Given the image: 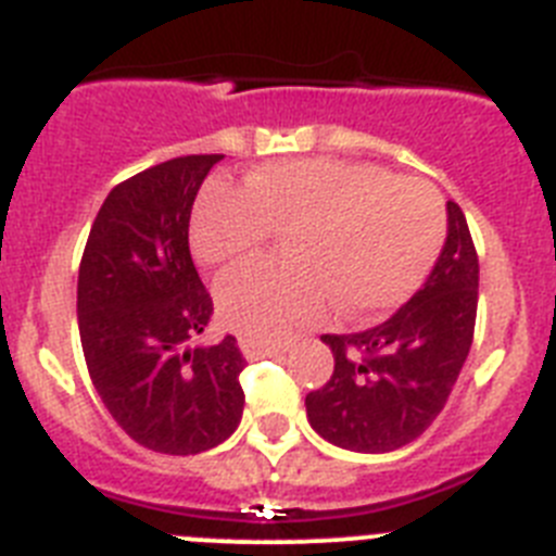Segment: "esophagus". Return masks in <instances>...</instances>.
<instances>
[{"label":"esophagus","instance_id":"34e87169","mask_svg":"<svg viewBox=\"0 0 556 556\" xmlns=\"http://www.w3.org/2000/svg\"><path fill=\"white\" fill-rule=\"evenodd\" d=\"M239 348H242V353L248 358L275 356V353L289 351L287 342H264V339H253V337H239Z\"/></svg>","mask_w":556,"mask_h":556}]
</instances>
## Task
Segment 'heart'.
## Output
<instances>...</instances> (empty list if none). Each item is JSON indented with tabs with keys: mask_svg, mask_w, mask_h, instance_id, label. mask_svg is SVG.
Returning a JSON list of instances; mask_svg holds the SVG:
<instances>
[{
	"mask_svg": "<svg viewBox=\"0 0 556 556\" xmlns=\"http://www.w3.org/2000/svg\"><path fill=\"white\" fill-rule=\"evenodd\" d=\"M273 233H287V262L242 264L217 281L225 326L264 342L320 320L328 298L351 317L404 303L443 242V203L384 166L301 159L258 166L242 191L208 184L191 211V250L211 267L262 253Z\"/></svg>",
	"mask_w": 556,
	"mask_h": 556,
	"instance_id": "obj_1",
	"label": "heart"
}]
</instances>
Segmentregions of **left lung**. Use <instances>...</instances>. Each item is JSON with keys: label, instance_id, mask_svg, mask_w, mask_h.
Wrapping results in <instances>:
<instances>
[{"label": "left lung", "instance_id": "1", "mask_svg": "<svg viewBox=\"0 0 556 556\" xmlns=\"http://www.w3.org/2000/svg\"><path fill=\"white\" fill-rule=\"evenodd\" d=\"M445 208L448 236L424 287L381 326L323 337L333 372L306 395V417L337 448H404L434 424L459 378L473 342L479 258L459 205Z\"/></svg>", "mask_w": 556, "mask_h": 556}]
</instances>
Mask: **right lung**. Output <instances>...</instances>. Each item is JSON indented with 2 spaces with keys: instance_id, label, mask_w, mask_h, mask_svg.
<instances>
[{
  "instance_id": "add662e5",
  "label": "right lung",
  "mask_w": 556,
  "mask_h": 556,
  "mask_svg": "<svg viewBox=\"0 0 556 556\" xmlns=\"http://www.w3.org/2000/svg\"><path fill=\"white\" fill-rule=\"evenodd\" d=\"M223 155H184L132 175L97 214L80 275L77 326L88 376L127 437L189 456L242 420L236 339L189 348L214 314L189 253L191 205Z\"/></svg>"
}]
</instances>
